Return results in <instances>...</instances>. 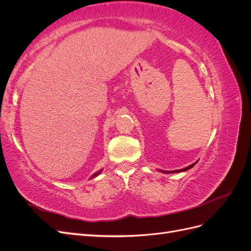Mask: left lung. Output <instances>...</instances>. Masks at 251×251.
Masks as SVG:
<instances>
[{
    "instance_id": "left-lung-1",
    "label": "left lung",
    "mask_w": 251,
    "mask_h": 251,
    "mask_svg": "<svg viewBox=\"0 0 251 251\" xmlns=\"http://www.w3.org/2000/svg\"><path fill=\"white\" fill-rule=\"evenodd\" d=\"M197 163V162H196ZM196 163H194V164H192V165H189V166H187V168H185V169H182V170H177V171H168V172H165V171H159V172H161V173H166V174H171V173H179V172H184V171H187V170H189V169H192L193 166L196 164Z\"/></svg>"
}]
</instances>
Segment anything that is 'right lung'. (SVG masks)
Listing matches in <instances>:
<instances>
[{
  "instance_id": "add662e5",
  "label": "right lung",
  "mask_w": 251,
  "mask_h": 251,
  "mask_svg": "<svg viewBox=\"0 0 251 251\" xmlns=\"http://www.w3.org/2000/svg\"><path fill=\"white\" fill-rule=\"evenodd\" d=\"M100 172H101V171H100V172H97V173H95V174H94V175H93V176H92V178H94V177H96V176H97V175H98V174H100Z\"/></svg>"
}]
</instances>
